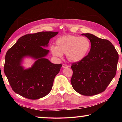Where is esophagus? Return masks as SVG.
<instances>
[{
	"label": "esophagus",
	"mask_w": 122,
	"mask_h": 122,
	"mask_svg": "<svg viewBox=\"0 0 122 122\" xmlns=\"http://www.w3.org/2000/svg\"><path fill=\"white\" fill-rule=\"evenodd\" d=\"M69 66L68 65H66V64H62V68H68Z\"/></svg>",
	"instance_id": "esophagus-1"
}]
</instances>
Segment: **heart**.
Wrapping results in <instances>:
<instances>
[{
  "label": "heart",
  "mask_w": 122,
  "mask_h": 122,
  "mask_svg": "<svg viewBox=\"0 0 122 122\" xmlns=\"http://www.w3.org/2000/svg\"><path fill=\"white\" fill-rule=\"evenodd\" d=\"M56 46H51L50 50L54 56L61 57L66 54L67 59L71 62H78L83 60L91 49V42L85 37L68 35L58 38Z\"/></svg>",
  "instance_id": "heart-1"
}]
</instances>
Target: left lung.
Listing matches in <instances>:
<instances>
[{"instance_id": "obj_1", "label": "left lung", "mask_w": 122, "mask_h": 122, "mask_svg": "<svg viewBox=\"0 0 122 122\" xmlns=\"http://www.w3.org/2000/svg\"><path fill=\"white\" fill-rule=\"evenodd\" d=\"M82 35L90 40L91 49L83 60L72 63L71 83L80 94L94 95L104 91L115 76L118 54L108 40L90 33Z\"/></svg>"}]
</instances>
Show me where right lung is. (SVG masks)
<instances>
[{"mask_svg":"<svg viewBox=\"0 0 122 122\" xmlns=\"http://www.w3.org/2000/svg\"><path fill=\"white\" fill-rule=\"evenodd\" d=\"M58 33L42 31L25 35L7 51L4 72L15 93L31 100L40 98L50 93L62 64L52 63L44 58L49 50L43 47L47 46L50 39ZM26 56L37 60L31 68L24 70L21 63Z\"/></svg>","mask_w":122,"mask_h":122,"instance_id":"right-lung-1","label":"right lung"}]
</instances>
